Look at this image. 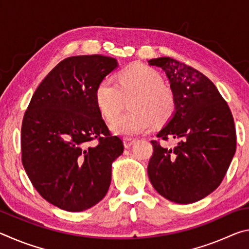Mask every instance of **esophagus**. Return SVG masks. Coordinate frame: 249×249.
I'll use <instances>...</instances> for the list:
<instances>
[{
  "mask_svg": "<svg viewBox=\"0 0 249 249\" xmlns=\"http://www.w3.org/2000/svg\"><path fill=\"white\" fill-rule=\"evenodd\" d=\"M123 142H124L125 148H130V147H132L135 142V140L134 138H124Z\"/></svg>",
  "mask_w": 249,
  "mask_h": 249,
  "instance_id": "34e87169",
  "label": "esophagus"
}]
</instances>
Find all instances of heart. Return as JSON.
Listing matches in <instances>:
<instances>
[{
	"label": "heart",
	"instance_id": "heart-1",
	"mask_svg": "<svg viewBox=\"0 0 249 249\" xmlns=\"http://www.w3.org/2000/svg\"><path fill=\"white\" fill-rule=\"evenodd\" d=\"M137 94L132 108L111 123V130L121 136H135L149 130L154 119L158 122L169 117L175 108L174 94L162 86V78L155 69L134 65L122 71L119 83L105 77L95 89V102L105 119L111 121L120 112L124 96Z\"/></svg>",
	"mask_w": 249,
	"mask_h": 249
}]
</instances>
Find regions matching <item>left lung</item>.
Listing matches in <instances>:
<instances>
[{"label":"left lung","instance_id":"1","mask_svg":"<svg viewBox=\"0 0 249 249\" xmlns=\"http://www.w3.org/2000/svg\"><path fill=\"white\" fill-rule=\"evenodd\" d=\"M170 82L175 112L157 134L177 140L174 149L151 141L148 177L160 196L179 204L203 199L221 184L236 150L234 119L226 101L200 71L169 57L148 60Z\"/></svg>","mask_w":249,"mask_h":249}]
</instances>
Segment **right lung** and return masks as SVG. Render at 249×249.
Returning a JSON list of instances; mask_svg holds the SVG:
<instances>
[{
	"mask_svg": "<svg viewBox=\"0 0 249 249\" xmlns=\"http://www.w3.org/2000/svg\"><path fill=\"white\" fill-rule=\"evenodd\" d=\"M117 66L101 54L66 58L46 75L25 112L24 169L39 195L59 209L81 212L108 190L112 162L124 146L109 133L94 93Z\"/></svg>",
	"mask_w": 249,
	"mask_h": 249,
	"instance_id": "obj_1",
	"label": "right lung"
}]
</instances>
